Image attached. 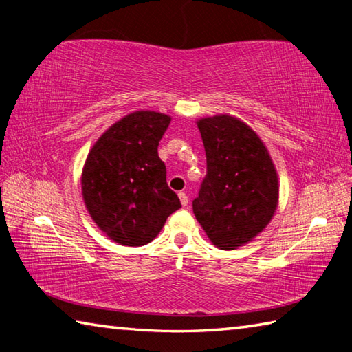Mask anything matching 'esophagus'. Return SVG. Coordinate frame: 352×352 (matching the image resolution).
I'll list each match as a JSON object with an SVG mask.
<instances>
[{
	"mask_svg": "<svg viewBox=\"0 0 352 352\" xmlns=\"http://www.w3.org/2000/svg\"><path fill=\"white\" fill-rule=\"evenodd\" d=\"M178 199H180V204L183 205V206H186L188 205V195L186 194H184V192H180V194H178Z\"/></svg>",
	"mask_w": 352,
	"mask_h": 352,
	"instance_id": "obj_1",
	"label": "esophagus"
}]
</instances>
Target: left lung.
<instances>
[{
  "label": "left lung",
  "instance_id": "obj_1",
  "mask_svg": "<svg viewBox=\"0 0 352 352\" xmlns=\"http://www.w3.org/2000/svg\"><path fill=\"white\" fill-rule=\"evenodd\" d=\"M206 152V177L192 201L212 245L236 250L252 242L275 216L279 180L259 135L231 115L197 121Z\"/></svg>",
  "mask_w": 352,
  "mask_h": 352
}]
</instances>
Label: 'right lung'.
Here are the masks:
<instances>
[{"instance_id":"right-lung-1","label":"right lung","mask_w":352,"mask_h":352,"mask_svg":"<svg viewBox=\"0 0 352 352\" xmlns=\"http://www.w3.org/2000/svg\"><path fill=\"white\" fill-rule=\"evenodd\" d=\"M169 124L170 116L160 111L130 113L99 136L83 164V204L99 230L119 245L152 242L182 208L158 157Z\"/></svg>"}]
</instances>
